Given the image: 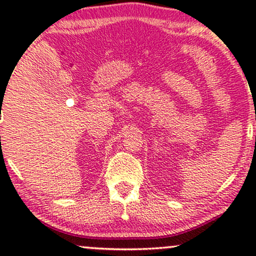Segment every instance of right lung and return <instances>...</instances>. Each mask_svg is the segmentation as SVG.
Listing matches in <instances>:
<instances>
[{"label": "right lung", "instance_id": "right-lung-1", "mask_svg": "<svg viewBox=\"0 0 256 256\" xmlns=\"http://www.w3.org/2000/svg\"><path fill=\"white\" fill-rule=\"evenodd\" d=\"M1 102H2V98H1Z\"/></svg>", "mask_w": 256, "mask_h": 256}]
</instances>
